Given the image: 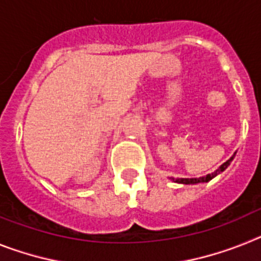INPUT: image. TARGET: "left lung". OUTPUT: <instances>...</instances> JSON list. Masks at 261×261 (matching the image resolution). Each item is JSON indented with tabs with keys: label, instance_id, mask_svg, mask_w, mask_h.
<instances>
[{
	"label": "left lung",
	"instance_id": "8db88e82",
	"mask_svg": "<svg viewBox=\"0 0 261 261\" xmlns=\"http://www.w3.org/2000/svg\"><path fill=\"white\" fill-rule=\"evenodd\" d=\"M235 153H237V152H235ZM235 153L231 156L230 159H228L227 162L223 163V164H222L218 169H215L213 173L206 174V176H202V177H198V178H173V177H172L171 180L173 181V182H177V184H184V185H190V184L193 185V184H199V182H207V181H210L212 178H214L215 176H218L219 173H222V172L227 168L228 165H230V163L232 162V159H234Z\"/></svg>",
	"mask_w": 261,
	"mask_h": 261
}]
</instances>
